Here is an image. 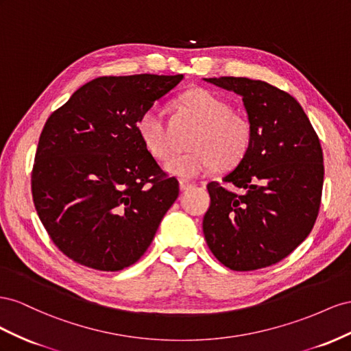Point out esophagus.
Returning <instances> with one entry per match:
<instances>
[{"mask_svg":"<svg viewBox=\"0 0 351 351\" xmlns=\"http://www.w3.org/2000/svg\"><path fill=\"white\" fill-rule=\"evenodd\" d=\"M194 185L191 184V182H188V181H181L179 182V188H181V191H185V189H189V188H193Z\"/></svg>","mask_w":351,"mask_h":351,"instance_id":"obj_1","label":"esophagus"}]
</instances>
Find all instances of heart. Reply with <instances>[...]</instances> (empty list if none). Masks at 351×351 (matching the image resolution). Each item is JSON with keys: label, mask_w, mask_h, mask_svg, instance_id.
<instances>
[{"label": "heart", "mask_w": 351, "mask_h": 351, "mask_svg": "<svg viewBox=\"0 0 351 351\" xmlns=\"http://www.w3.org/2000/svg\"><path fill=\"white\" fill-rule=\"evenodd\" d=\"M179 104L195 117L202 128L191 141L193 152L176 154L165 163L166 172L184 181L204 176L217 166L232 167L248 152L252 143V125L232 112L225 98L204 88H194L179 97ZM136 132L147 152L157 160L172 153L163 110L152 106L138 117Z\"/></svg>", "instance_id": "obj_1"}]
</instances>
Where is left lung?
<instances>
[{"label": "left lung", "mask_w": 351, "mask_h": 351, "mask_svg": "<svg viewBox=\"0 0 351 351\" xmlns=\"http://www.w3.org/2000/svg\"><path fill=\"white\" fill-rule=\"evenodd\" d=\"M243 97L252 143L239 165L207 185L210 207L203 231L223 266L247 272L281 262L312 231L324 186L319 136L294 97L248 77H208Z\"/></svg>", "instance_id": "8db88e82"}]
</instances>
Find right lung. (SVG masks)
I'll list each match as a JSON object with an SVG mask.
<instances>
[{"label":"right lung","instance_id":"right-lung-1","mask_svg":"<svg viewBox=\"0 0 351 351\" xmlns=\"http://www.w3.org/2000/svg\"><path fill=\"white\" fill-rule=\"evenodd\" d=\"M184 75L101 76L48 117L32 169L36 213L73 262L116 272L147 252L179 182L136 132L138 117Z\"/></svg>","mask_w":351,"mask_h":351}]
</instances>
